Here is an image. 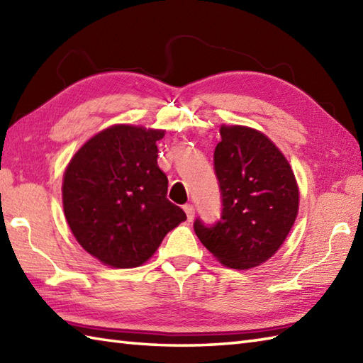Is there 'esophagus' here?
<instances>
[{
    "mask_svg": "<svg viewBox=\"0 0 363 363\" xmlns=\"http://www.w3.org/2000/svg\"><path fill=\"white\" fill-rule=\"evenodd\" d=\"M184 212H186L189 221L194 220V217H195V207H194V206H191V204H186V206H184Z\"/></svg>",
    "mask_w": 363,
    "mask_h": 363,
    "instance_id": "1",
    "label": "esophagus"
}]
</instances>
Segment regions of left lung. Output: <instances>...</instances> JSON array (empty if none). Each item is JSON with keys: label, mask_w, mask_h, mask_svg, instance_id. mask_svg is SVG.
I'll return each instance as SVG.
<instances>
[{"label": "left lung", "mask_w": 363, "mask_h": 363, "mask_svg": "<svg viewBox=\"0 0 363 363\" xmlns=\"http://www.w3.org/2000/svg\"><path fill=\"white\" fill-rule=\"evenodd\" d=\"M213 152L221 217L194 223L199 240L223 265L248 269L281 248L296 220L299 191L291 167L267 135L246 126L220 129Z\"/></svg>", "instance_id": "8db88e82"}]
</instances>
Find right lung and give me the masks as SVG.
Masks as SVG:
<instances>
[{
    "label": "right lung",
    "instance_id": "add662e5",
    "mask_svg": "<svg viewBox=\"0 0 363 363\" xmlns=\"http://www.w3.org/2000/svg\"><path fill=\"white\" fill-rule=\"evenodd\" d=\"M165 130L115 125L98 133L68 164L62 201L68 226L91 256L113 268L140 267L164 237L187 220L168 201L157 165Z\"/></svg>",
    "mask_w": 363,
    "mask_h": 363
}]
</instances>
